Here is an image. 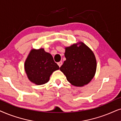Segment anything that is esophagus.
I'll use <instances>...</instances> for the list:
<instances>
[{"mask_svg":"<svg viewBox=\"0 0 121 121\" xmlns=\"http://www.w3.org/2000/svg\"><path fill=\"white\" fill-rule=\"evenodd\" d=\"M57 64H58V65H59V66L60 67L62 65V61H60L59 62H57Z\"/></svg>","mask_w":121,"mask_h":121,"instance_id":"esophagus-1","label":"esophagus"}]
</instances>
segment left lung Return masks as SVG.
<instances>
[{"label":"left lung","instance_id":"8db88e82","mask_svg":"<svg viewBox=\"0 0 121 121\" xmlns=\"http://www.w3.org/2000/svg\"><path fill=\"white\" fill-rule=\"evenodd\" d=\"M66 60L61 71L72 85L82 87L88 84L96 73L97 62L91 49L80 41L65 47Z\"/></svg>","mask_w":121,"mask_h":121}]
</instances>
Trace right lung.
I'll return each mask as SVG.
<instances>
[{"label":"right lung","mask_w":121,"mask_h":121,"mask_svg":"<svg viewBox=\"0 0 121 121\" xmlns=\"http://www.w3.org/2000/svg\"><path fill=\"white\" fill-rule=\"evenodd\" d=\"M24 69L31 82L41 85L49 81L51 74L59 70V66L50 53L40 48L31 50L25 61Z\"/></svg>","instance_id":"right-lung-1"}]
</instances>
